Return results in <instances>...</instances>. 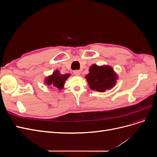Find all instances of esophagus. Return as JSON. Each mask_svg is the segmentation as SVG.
<instances>
[{
	"mask_svg": "<svg viewBox=\"0 0 157 157\" xmlns=\"http://www.w3.org/2000/svg\"><path fill=\"white\" fill-rule=\"evenodd\" d=\"M73 74L75 76H78L80 74V71L79 70H75L73 71Z\"/></svg>",
	"mask_w": 157,
	"mask_h": 157,
	"instance_id": "obj_1",
	"label": "esophagus"
}]
</instances>
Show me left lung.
Masks as SVG:
<instances>
[{
    "label": "left lung",
    "instance_id": "1",
    "mask_svg": "<svg viewBox=\"0 0 157 157\" xmlns=\"http://www.w3.org/2000/svg\"><path fill=\"white\" fill-rule=\"evenodd\" d=\"M90 88L99 92H105L106 90L114 86L117 75L112 67L109 66H98L92 65L89 69V73L86 75Z\"/></svg>",
    "mask_w": 157,
    "mask_h": 157
}]
</instances>
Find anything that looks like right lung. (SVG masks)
<instances>
[{
  "mask_svg": "<svg viewBox=\"0 0 157 157\" xmlns=\"http://www.w3.org/2000/svg\"><path fill=\"white\" fill-rule=\"evenodd\" d=\"M69 77V74L61 75L58 71H55L52 75L46 78V84L48 86H53L59 89L63 88L65 80Z\"/></svg>",
  "mask_w": 157,
  "mask_h": 157,
  "instance_id": "1",
  "label": "right lung"
}]
</instances>
